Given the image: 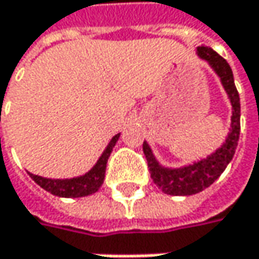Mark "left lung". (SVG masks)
<instances>
[{"mask_svg": "<svg viewBox=\"0 0 259 259\" xmlns=\"http://www.w3.org/2000/svg\"><path fill=\"white\" fill-rule=\"evenodd\" d=\"M196 54L199 58L205 60L210 64V67L216 72L230 97L233 106L231 129L221 148H218L205 159H201L183 168H163L153 156L150 145L147 142L142 144V150L154 184L162 192L174 196L195 195L211 186L221 177V174L225 171L228 163L233 160L238 144V136H240V97L234 83L233 70L230 64L227 63L225 58H222L218 52H214L208 46H199L196 49Z\"/></svg>", "mask_w": 259, "mask_h": 259, "instance_id": "1", "label": "left lung"}]
</instances>
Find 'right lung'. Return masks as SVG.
Wrapping results in <instances>:
<instances>
[{
	"mask_svg": "<svg viewBox=\"0 0 259 259\" xmlns=\"http://www.w3.org/2000/svg\"><path fill=\"white\" fill-rule=\"evenodd\" d=\"M120 138V133L115 135L111 142L108 144V147L105 148L103 154L99 157L97 163L83 176L75 177V179H45L40 176H34L29 174V177L35 181L40 187H43L45 190H48L49 193L55 195V196H61V198H80V196H88L96 193L105 180V172H106V163L108 159L112 153V148L115 147L117 141Z\"/></svg>",
	"mask_w": 259,
	"mask_h": 259,
	"instance_id": "add662e5",
	"label": "right lung"
}]
</instances>
